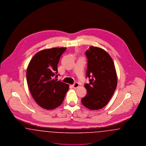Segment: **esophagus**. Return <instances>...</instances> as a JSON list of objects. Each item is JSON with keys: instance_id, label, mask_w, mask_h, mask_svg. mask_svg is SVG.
Returning <instances> with one entry per match:
<instances>
[{"instance_id": "obj_1", "label": "esophagus", "mask_w": 146, "mask_h": 146, "mask_svg": "<svg viewBox=\"0 0 146 146\" xmlns=\"http://www.w3.org/2000/svg\"><path fill=\"white\" fill-rule=\"evenodd\" d=\"M79 86V84L78 83H76L74 84L73 85H72V87H73L74 89H76V88H78Z\"/></svg>"}]
</instances>
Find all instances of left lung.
<instances>
[{
    "label": "left lung",
    "mask_w": 146,
    "mask_h": 146,
    "mask_svg": "<svg viewBox=\"0 0 146 146\" xmlns=\"http://www.w3.org/2000/svg\"><path fill=\"white\" fill-rule=\"evenodd\" d=\"M85 54L88 60L86 76L91 79L84 85L87 95L82 102L90 110H98L107 105L115 90L117 72L111 56L104 49L91 46Z\"/></svg>",
    "instance_id": "left-lung-1"
}]
</instances>
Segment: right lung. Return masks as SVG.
I'll use <instances>...</instances> for the list:
<instances>
[{"label": "right lung", "instance_id": "obj_1", "mask_svg": "<svg viewBox=\"0 0 146 146\" xmlns=\"http://www.w3.org/2000/svg\"><path fill=\"white\" fill-rule=\"evenodd\" d=\"M66 49L42 50L35 54L28 64L26 77L29 89L36 103L44 109L51 110L59 107L69 89L68 84L54 78L60 58Z\"/></svg>", "mask_w": 146, "mask_h": 146}]
</instances>
